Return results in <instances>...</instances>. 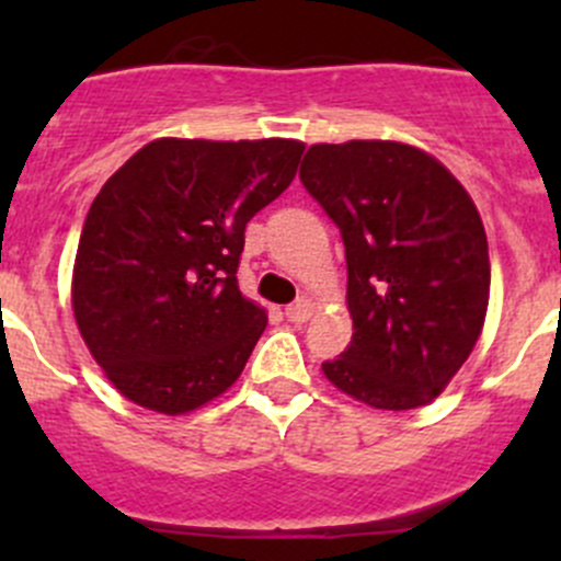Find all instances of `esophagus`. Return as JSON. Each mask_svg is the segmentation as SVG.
<instances>
[{
    "instance_id": "34e87169",
    "label": "esophagus",
    "mask_w": 561,
    "mask_h": 561,
    "mask_svg": "<svg viewBox=\"0 0 561 561\" xmlns=\"http://www.w3.org/2000/svg\"><path fill=\"white\" fill-rule=\"evenodd\" d=\"M312 312H314V304L309 301V298H298V301H293L290 307L285 309L287 320L290 322H307L309 317H312Z\"/></svg>"
}]
</instances>
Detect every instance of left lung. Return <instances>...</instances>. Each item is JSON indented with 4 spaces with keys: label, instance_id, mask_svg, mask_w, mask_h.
Instances as JSON below:
<instances>
[{
    "label": "left lung",
    "instance_id": "1",
    "mask_svg": "<svg viewBox=\"0 0 561 561\" xmlns=\"http://www.w3.org/2000/svg\"><path fill=\"white\" fill-rule=\"evenodd\" d=\"M298 175L347 257L355 333L322 371L377 410L428 404L469 358L489 307L472 197L434 157L396 140L317 144Z\"/></svg>",
    "mask_w": 561,
    "mask_h": 561
}]
</instances>
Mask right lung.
Wrapping results in <instances>:
<instances>
[{"mask_svg": "<svg viewBox=\"0 0 561 561\" xmlns=\"http://www.w3.org/2000/svg\"><path fill=\"white\" fill-rule=\"evenodd\" d=\"M301 154L285 138H162L105 181L78 241L72 312L118 393L181 415L239 380L268 322L236 279L244 230Z\"/></svg>", "mask_w": 561, "mask_h": 561, "instance_id": "obj_1", "label": "right lung"}]
</instances>
